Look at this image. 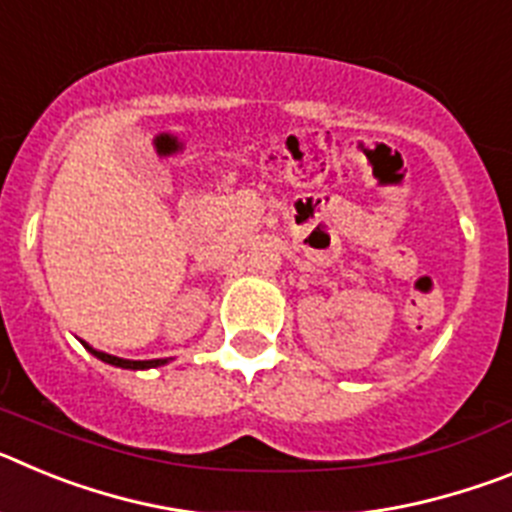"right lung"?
<instances>
[{
    "instance_id": "1",
    "label": "right lung",
    "mask_w": 512,
    "mask_h": 512,
    "mask_svg": "<svg viewBox=\"0 0 512 512\" xmlns=\"http://www.w3.org/2000/svg\"><path fill=\"white\" fill-rule=\"evenodd\" d=\"M97 359L107 361V364L112 366H122V369H148V366H161L166 364L164 359H151V361H130V359H117V356H110V354H102V351H94V348H89Z\"/></svg>"
}]
</instances>
